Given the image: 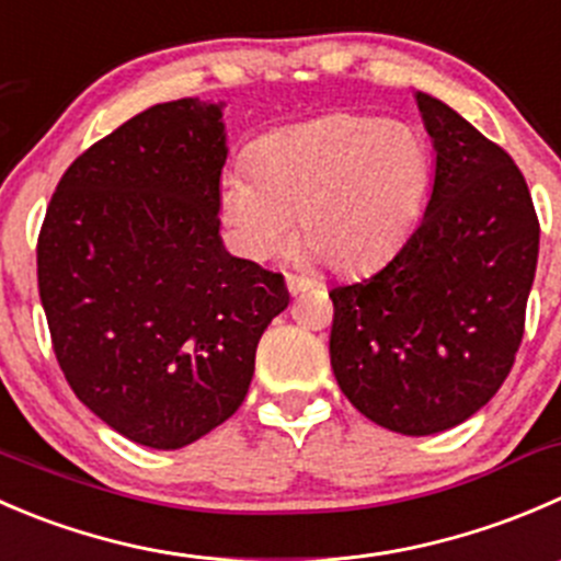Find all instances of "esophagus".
<instances>
[{"instance_id":"1","label":"esophagus","mask_w":561,"mask_h":561,"mask_svg":"<svg viewBox=\"0 0 561 561\" xmlns=\"http://www.w3.org/2000/svg\"><path fill=\"white\" fill-rule=\"evenodd\" d=\"M286 286H288V294H302L313 286V280L299 278V275H286Z\"/></svg>"}]
</instances>
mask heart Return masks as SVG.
<instances>
[{"label":"heart","instance_id":"1","mask_svg":"<svg viewBox=\"0 0 561 561\" xmlns=\"http://www.w3.org/2000/svg\"><path fill=\"white\" fill-rule=\"evenodd\" d=\"M431 149L414 127L332 114L267 136L224 182V218L253 262L278 256L299 215L305 256L335 270L385 262L423 213Z\"/></svg>","mask_w":561,"mask_h":561}]
</instances>
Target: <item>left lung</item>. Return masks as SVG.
Returning <instances> with one entry per match:
<instances>
[{"label": "left lung", "mask_w": 561, "mask_h": 561, "mask_svg": "<svg viewBox=\"0 0 561 561\" xmlns=\"http://www.w3.org/2000/svg\"><path fill=\"white\" fill-rule=\"evenodd\" d=\"M434 193L401 251L330 291V363L370 423L431 436L485 407L515 363L540 220L524 174L450 105L417 92Z\"/></svg>", "instance_id": "8db88e82"}]
</instances>
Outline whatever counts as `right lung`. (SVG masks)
<instances>
[{"instance_id":"right-lung-1","label":"right lung","mask_w":561,"mask_h":561,"mask_svg":"<svg viewBox=\"0 0 561 561\" xmlns=\"http://www.w3.org/2000/svg\"><path fill=\"white\" fill-rule=\"evenodd\" d=\"M220 105L141 111L70 163L37 237V288L70 390L136 445L180 450L242 407L280 273L220 242Z\"/></svg>"}]
</instances>
